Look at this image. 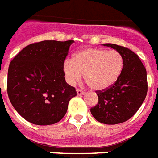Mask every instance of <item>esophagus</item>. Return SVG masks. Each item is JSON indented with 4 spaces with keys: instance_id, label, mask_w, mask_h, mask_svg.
<instances>
[{
    "instance_id": "1",
    "label": "esophagus",
    "mask_w": 158,
    "mask_h": 158,
    "mask_svg": "<svg viewBox=\"0 0 158 158\" xmlns=\"http://www.w3.org/2000/svg\"><path fill=\"white\" fill-rule=\"evenodd\" d=\"M76 91H77V94H78V95H82V94H85V91L81 90V89H77Z\"/></svg>"
}]
</instances>
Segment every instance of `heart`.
<instances>
[{
  "mask_svg": "<svg viewBox=\"0 0 158 158\" xmlns=\"http://www.w3.org/2000/svg\"><path fill=\"white\" fill-rule=\"evenodd\" d=\"M123 68L124 58L117 50L85 48L75 52L71 61H65L64 72L69 85L79 82L84 73L92 89L104 90L116 83Z\"/></svg>",
  "mask_w": 158,
  "mask_h": 158,
  "instance_id": "b5f03b06",
  "label": "heart"
}]
</instances>
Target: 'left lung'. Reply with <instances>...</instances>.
Here are the masks:
<instances>
[{
    "label": "left lung",
    "mask_w": 158,
    "mask_h": 158,
    "mask_svg": "<svg viewBox=\"0 0 158 158\" xmlns=\"http://www.w3.org/2000/svg\"><path fill=\"white\" fill-rule=\"evenodd\" d=\"M104 46L110 47L122 54L123 71L111 87L96 91L99 101L90 112L100 123L115 125L132 117L142 105L148 93L147 70L138 55L129 48L113 43Z\"/></svg>",
    "instance_id": "left-lung-1"
}]
</instances>
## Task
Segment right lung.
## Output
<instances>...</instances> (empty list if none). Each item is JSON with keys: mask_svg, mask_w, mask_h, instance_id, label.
<instances>
[{"mask_svg": "<svg viewBox=\"0 0 158 158\" xmlns=\"http://www.w3.org/2000/svg\"><path fill=\"white\" fill-rule=\"evenodd\" d=\"M73 40L42 41L25 47L11 60L7 94L15 110L35 125L61 121L68 105L77 95L65 81L64 64Z\"/></svg>", "mask_w": 158, "mask_h": 158, "instance_id": "add662e5", "label": "right lung"}]
</instances>
